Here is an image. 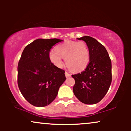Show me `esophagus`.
I'll list each match as a JSON object with an SVG mask.
<instances>
[{
	"label": "esophagus",
	"instance_id": "obj_1",
	"mask_svg": "<svg viewBox=\"0 0 131 131\" xmlns=\"http://www.w3.org/2000/svg\"><path fill=\"white\" fill-rule=\"evenodd\" d=\"M64 74H65V76H66V77H67V78L70 77V76H71V74H70V73H68V72H65V73H64Z\"/></svg>",
	"mask_w": 131,
	"mask_h": 131
}]
</instances>
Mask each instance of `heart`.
Wrapping results in <instances>:
<instances>
[{"mask_svg":"<svg viewBox=\"0 0 131 131\" xmlns=\"http://www.w3.org/2000/svg\"><path fill=\"white\" fill-rule=\"evenodd\" d=\"M63 58L70 70L74 72L84 70L88 65L90 53L88 47L84 42L68 40L50 51L49 59L55 67L61 68Z\"/></svg>","mask_w":131,"mask_h":131,"instance_id":"1","label":"heart"}]
</instances>
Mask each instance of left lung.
Wrapping results in <instances>:
<instances>
[{
  "instance_id": "1",
  "label": "left lung",
  "mask_w": 131,
  "mask_h": 131,
  "mask_svg": "<svg viewBox=\"0 0 131 131\" xmlns=\"http://www.w3.org/2000/svg\"><path fill=\"white\" fill-rule=\"evenodd\" d=\"M78 39L86 43L90 60L84 71L72 75L73 92L82 103L95 104L105 97L112 83V61L105 47L95 39L85 36Z\"/></svg>"
}]
</instances>
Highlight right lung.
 Returning <instances> with one entry per match:
<instances>
[{
  "label": "right lung",
  "mask_w": 131,
  "mask_h": 131,
  "mask_svg": "<svg viewBox=\"0 0 131 131\" xmlns=\"http://www.w3.org/2000/svg\"><path fill=\"white\" fill-rule=\"evenodd\" d=\"M61 41L38 39L23 51L18 64V85L23 96L34 106L43 107L52 103L65 81L64 71L49 59L50 49Z\"/></svg>",
  "instance_id": "right-lung-1"
}]
</instances>
